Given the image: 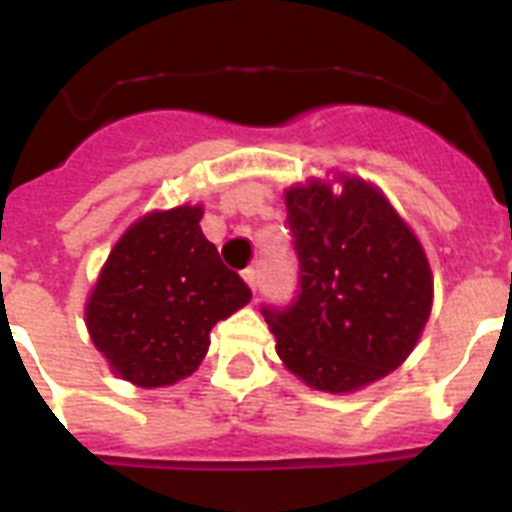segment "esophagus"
Wrapping results in <instances>:
<instances>
[{"mask_svg": "<svg viewBox=\"0 0 512 512\" xmlns=\"http://www.w3.org/2000/svg\"><path fill=\"white\" fill-rule=\"evenodd\" d=\"M243 279H246L248 287H251L253 292L259 289V271H256V269H246V271H243Z\"/></svg>", "mask_w": 512, "mask_h": 512, "instance_id": "esophagus-1", "label": "esophagus"}]
</instances>
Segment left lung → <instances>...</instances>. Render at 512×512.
Instances as JSON below:
<instances>
[{
    "label": "left lung",
    "mask_w": 512,
    "mask_h": 512,
    "mask_svg": "<svg viewBox=\"0 0 512 512\" xmlns=\"http://www.w3.org/2000/svg\"><path fill=\"white\" fill-rule=\"evenodd\" d=\"M300 279L284 307L261 305L277 354L323 392H354L395 372L431 315L433 279L413 230L361 179L287 194Z\"/></svg>",
    "instance_id": "1"
}]
</instances>
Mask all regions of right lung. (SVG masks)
Here are the masks:
<instances>
[{"mask_svg": "<svg viewBox=\"0 0 512 512\" xmlns=\"http://www.w3.org/2000/svg\"><path fill=\"white\" fill-rule=\"evenodd\" d=\"M202 207L151 212L112 248L87 328L112 372L138 387H166L205 359L210 330L251 300L200 228Z\"/></svg>", "mask_w": 512, "mask_h": 512, "instance_id": "add662e5", "label": "right lung"}]
</instances>
